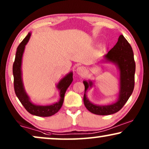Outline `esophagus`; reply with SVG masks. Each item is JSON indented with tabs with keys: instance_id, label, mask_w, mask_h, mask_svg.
Segmentation results:
<instances>
[{
	"instance_id": "obj_1",
	"label": "esophagus",
	"mask_w": 149,
	"mask_h": 149,
	"mask_svg": "<svg viewBox=\"0 0 149 149\" xmlns=\"http://www.w3.org/2000/svg\"><path fill=\"white\" fill-rule=\"evenodd\" d=\"M77 72L79 75H83L86 72V68L83 66H79L77 68Z\"/></svg>"
}]
</instances>
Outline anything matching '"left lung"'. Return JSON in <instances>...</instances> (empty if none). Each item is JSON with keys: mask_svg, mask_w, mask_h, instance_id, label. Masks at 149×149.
I'll return each instance as SVG.
<instances>
[{"mask_svg": "<svg viewBox=\"0 0 149 149\" xmlns=\"http://www.w3.org/2000/svg\"><path fill=\"white\" fill-rule=\"evenodd\" d=\"M104 58L106 62L113 63L119 68L120 87L119 97L116 102L107 106H100L91 103L87 97V90L92 87V81H83L85 85L84 104L89 111L98 115H112L120 111L127 102L134 88L136 64L133 50L130 44L122 34L119 36L115 45L104 56Z\"/></svg>", "mask_w": 149, "mask_h": 149, "instance_id": "8db88e82", "label": "left lung"}]
</instances>
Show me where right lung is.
I'll use <instances>...</instances> for the list:
<instances>
[{
	"instance_id": "1",
	"label": "right lung",
	"mask_w": 149,
	"mask_h": 149,
	"mask_svg": "<svg viewBox=\"0 0 149 149\" xmlns=\"http://www.w3.org/2000/svg\"><path fill=\"white\" fill-rule=\"evenodd\" d=\"M30 36H31V33L29 32L17 48L15 61H14L13 65L14 89H15V93L20 102L22 103V104L24 106V107L28 113L33 115L38 116V117H50V116L54 115V114L58 113L59 110L62 107L63 102H64V95L66 89L72 82L73 74L72 72L68 73L62 80H60L58 84L57 85V88L60 91V100L58 102L53 104L47 106L36 105L31 102L29 96L24 89L22 77V56H23L24 49H25V46L28 43Z\"/></svg>"
}]
</instances>
